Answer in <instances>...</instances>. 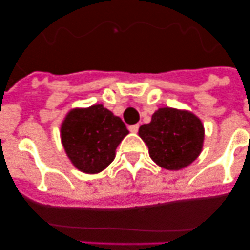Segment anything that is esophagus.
<instances>
[{
    "instance_id": "esophagus-1",
    "label": "esophagus",
    "mask_w": 250,
    "mask_h": 250,
    "mask_svg": "<svg viewBox=\"0 0 250 250\" xmlns=\"http://www.w3.org/2000/svg\"><path fill=\"white\" fill-rule=\"evenodd\" d=\"M128 129L130 130L132 133H137L138 130H139V125H132L128 127Z\"/></svg>"
}]
</instances>
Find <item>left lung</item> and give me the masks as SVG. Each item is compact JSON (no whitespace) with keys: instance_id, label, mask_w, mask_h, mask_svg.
<instances>
[{"instance_id":"1","label":"left lung","mask_w":250,"mask_h":250,"mask_svg":"<svg viewBox=\"0 0 250 250\" xmlns=\"http://www.w3.org/2000/svg\"><path fill=\"white\" fill-rule=\"evenodd\" d=\"M139 135L160 167L179 170L191 165L202 151L204 128L193 113L163 107L153 113L150 123L141 125Z\"/></svg>"}]
</instances>
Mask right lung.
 <instances>
[{
  "mask_svg": "<svg viewBox=\"0 0 250 250\" xmlns=\"http://www.w3.org/2000/svg\"><path fill=\"white\" fill-rule=\"evenodd\" d=\"M60 132L66 155L77 169L88 174L104 170L129 133L120 117L100 104L70 111Z\"/></svg>",
  "mask_w": 250,
  "mask_h": 250,
  "instance_id": "add662e5",
  "label": "right lung"
}]
</instances>
